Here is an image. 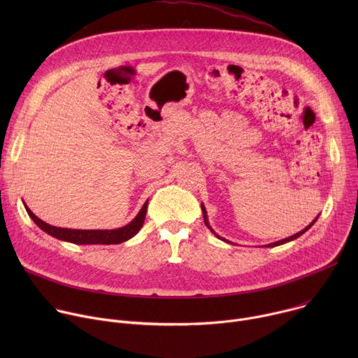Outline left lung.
<instances>
[{"instance_id": "1", "label": "left lung", "mask_w": 358, "mask_h": 358, "mask_svg": "<svg viewBox=\"0 0 358 358\" xmlns=\"http://www.w3.org/2000/svg\"><path fill=\"white\" fill-rule=\"evenodd\" d=\"M201 210H202V214H203V222H206V225L208 227V229H210V231H211V232H213V234H214L217 238H220L221 241H227L225 238L220 236V235H218V234H217V232H215V231L211 228V225H210V222H208L207 210H206V207H203V203H201ZM317 218H319V215H317V217H316V218H315V220H313V221H312V222H310L308 227H306L304 229H301L300 232H297V234H294V235H292V236H287V238H285V239H282V241H276V242L268 243V245H265V246H266V248H273V246H279V245H283V243H286V242H290V241H293V239H297L299 236H301V235H303L306 231H309V229H310V228L315 225V222L317 221ZM227 242H229V241H227ZM229 243H231V242H229Z\"/></svg>"}]
</instances>
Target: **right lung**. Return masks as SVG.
<instances>
[{
	"label": "right lung",
	"mask_w": 358,
	"mask_h": 358,
	"mask_svg": "<svg viewBox=\"0 0 358 358\" xmlns=\"http://www.w3.org/2000/svg\"><path fill=\"white\" fill-rule=\"evenodd\" d=\"M147 206H148V199L144 202V206L141 207V210L138 211V214L134 217L131 222L117 229H69V228H57L43 222L27 207V203L24 202V207L28 215L43 232L57 239L76 243V245H115V243H122L129 241L141 229L144 224L145 213H147Z\"/></svg>",
	"instance_id": "1"
}]
</instances>
